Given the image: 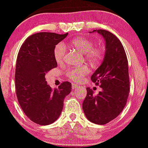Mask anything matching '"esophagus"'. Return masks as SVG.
Instances as JSON below:
<instances>
[{
    "mask_svg": "<svg viewBox=\"0 0 148 148\" xmlns=\"http://www.w3.org/2000/svg\"><path fill=\"white\" fill-rule=\"evenodd\" d=\"M78 87H79V86H78L77 84H72V90H76V89H77Z\"/></svg>",
    "mask_w": 148,
    "mask_h": 148,
    "instance_id": "1",
    "label": "esophagus"
}]
</instances>
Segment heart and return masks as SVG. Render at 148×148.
<instances>
[{"label":"heart","mask_w":148,"mask_h":148,"mask_svg":"<svg viewBox=\"0 0 148 148\" xmlns=\"http://www.w3.org/2000/svg\"><path fill=\"white\" fill-rule=\"evenodd\" d=\"M72 48L84 53L85 58L93 64H98L103 60L104 51L101 47H94V43L86 37H78L70 42ZM66 49L62 44L56 46L53 50L54 60L58 64L63 62L65 56ZM90 72V68L86 64L72 67L66 71L65 74L69 79L74 82L82 81Z\"/></svg>","instance_id":"heart-1"}]
</instances>
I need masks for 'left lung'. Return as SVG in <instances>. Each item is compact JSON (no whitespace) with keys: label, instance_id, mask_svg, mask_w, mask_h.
Instances as JSON below:
<instances>
[{"label":"left lung","instance_id":"1","mask_svg":"<svg viewBox=\"0 0 148 148\" xmlns=\"http://www.w3.org/2000/svg\"><path fill=\"white\" fill-rule=\"evenodd\" d=\"M104 38L106 53L99 67L91 76L102 91L93 95L90 88L83 102V110L88 120L105 125L120 115L127 103L130 93V76L126 53L120 40L105 30H94Z\"/></svg>","mask_w":148,"mask_h":148}]
</instances>
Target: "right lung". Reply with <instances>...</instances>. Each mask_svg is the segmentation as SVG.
Returning a JSON list of instances; mask_svg holds the SVG:
<instances>
[{
  "instance_id": "obj_1",
  "label": "right lung",
  "mask_w": 148,
  "mask_h": 148,
  "mask_svg": "<svg viewBox=\"0 0 148 148\" xmlns=\"http://www.w3.org/2000/svg\"><path fill=\"white\" fill-rule=\"evenodd\" d=\"M67 35L33 34L25 40L18 51L15 71L16 97L26 116L38 125H50L59 118L64 97L72 90L68 81L52 89L45 79V74L57 67L53 57L56 45Z\"/></svg>"
}]
</instances>
